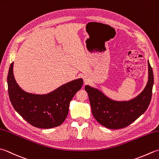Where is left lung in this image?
<instances>
[{
	"label": "left lung",
	"mask_w": 159,
	"mask_h": 159,
	"mask_svg": "<svg viewBox=\"0 0 159 159\" xmlns=\"http://www.w3.org/2000/svg\"><path fill=\"white\" fill-rule=\"evenodd\" d=\"M148 64V81L145 89L134 98L127 101H116L108 98L98 89L85 85L92 112L95 119L109 129H120L130 125L143 114L150 103L154 76Z\"/></svg>",
	"instance_id": "left-lung-1"
}]
</instances>
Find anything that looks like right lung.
<instances>
[{
	"mask_svg": "<svg viewBox=\"0 0 159 159\" xmlns=\"http://www.w3.org/2000/svg\"><path fill=\"white\" fill-rule=\"evenodd\" d=\"M14 63L7 75L8 93L14 110L31 125L49 129L61 125L67 118L69 105L76 93L81 89L82 79L74 80L47 94H34L22 89L14 76Z\"/></svg>",
	"mask_w": 159,
	"mask_h": 159,
	"instance_id": "add662e5",
	"label": "right lung"
}]
</instances>
